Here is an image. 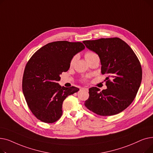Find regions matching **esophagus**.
I'll list each match as a JSON object with an SVG mask.
<instances>
[{"mask_svg":"<svg viewBox=\"0 0 153 153\" xmlns=\"http://www.w3.org/2000/svg\"><path fill=\"white\" fill-rule=\"evenodd\" d=\"M81 90H84V91H89V89H88L87 88H85V87H82L81 89Z\"/></svg>","mask_w":153,"mask_h":153,"instance_id":"obj_1","label":"esophagus"}]
</instances>
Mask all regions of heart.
<instances>
[{
	"mask_svg": "<svg viewBox=\"0 0 153 153\" xmlns=\"http://www.w3.org/2000/svg\"><path fill=\"white\" fill-rule=\"evenodd\" d=\"M97 55L94 52H92V51H88L85 53V58L87 60V61L88 62L89 61H90L91 59H92L93 58L95 57V56H97ZM77 58V56H74L73 58H72L70 61V66H72L74 65V64L75 63L76 59Z\"/></svg>",
	"mask_w": 153,
	"mask_h": 153,
	"instance_id": "b5f03b06",
	"label": "heart"
}]
</instances>
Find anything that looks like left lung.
Listing matches in <instances>:
<instances>
[{"instance_id": "left-lung-1", "label": "left lung", "mask_w": 153, "mask_h": 153, "mask_svg": "<svg viewBox=\"0 0 153 153\" xmlns=\"http://www.w3.org/2000/svg\"><path fill=\"white\" fill-rule=\"evenodd\" d=\"M88 49L99 56L101 72L106 74L107 89H89L85 106L102 116L118 114L134 99L141 85L142 69L133 50L118 38H100L83 42Z\"/></svg>"}]
</instances>
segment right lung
Instances as JSON below:
<instances>
[{"label": "right lung", "instance_id": "add662e5", "mask_svg": "<svg viewBox=\"0 0 153 153\" xmlns=\"http://www.w3.org/2000/svg\"><path fill=\"white\" fill-rule=\"evenodd\" d=\"M85 49L81 42L58 41L48 43L30 59L24 71L22 90L33 114L45 123H52L62 114V102L79 91L76 87H61L62 72L70 68L71 59Z\"/></svg>", "mask_w": 153, "mask_h": 153}]
</instances>
